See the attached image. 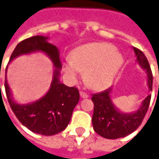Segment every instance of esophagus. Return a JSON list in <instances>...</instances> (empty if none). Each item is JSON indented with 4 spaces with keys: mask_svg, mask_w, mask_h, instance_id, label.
Segmentation results:
<instances>
[{
    "mask_svg": "<svg viewBox=\"0 0 159 159\" xmlns=\"http://www.w3.org/2000/svg\"><path fill=\"white\" fill-rule=\"evenodd\" d=\"M80 96L82 98H88L89 95L87 93H85L84 91H80Z\"/></svg>",
    "mask_w": 159,
    "mask_h": 159,
    "instance_id": "esophagus-1",
    "label": "esophagus"
}]
</instances>
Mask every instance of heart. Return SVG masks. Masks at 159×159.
<instances>
[{
    "instance_id": "obj_1",
    "label": "heart",
    "mask_w": 159,
    "mask_h": 159,
    "mask_svg": "<svg viewBox=\"0 0 159 159\" xmlns=\"http://www.w3.org/2000/svg\"><path fill=\"white\" fill-rule=\"evenodd\" d=\"M70 57L63 65L65 75L75 82L81 72H85V80L94 89L111 85L124 61L122 54L111 44L100 43L80 46L72 51Z\"/></svg>"
}]
</instances>
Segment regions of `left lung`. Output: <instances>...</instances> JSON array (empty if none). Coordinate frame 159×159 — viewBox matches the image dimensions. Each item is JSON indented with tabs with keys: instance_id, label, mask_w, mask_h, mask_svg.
<instances>
[{
	"instance_id": "left-lung-1",
	"label": "left lung",
	"mask_w": 159,
	"mask_h": 159,
	"mask_svg": "<svg viewBox=\"0 0 159 159\" xmlns=\"http://www.w3.org/2000/svg\"><path fill=\"white\" fill-rule=\"evenodd\" d=\"M136 55V61L147 74V85L149 93L152 90V73L146 57L139 48H133ZM112 88L95 94L91 100L94 102V113L92 125L94 130L102 138L116 139L124 138L132 133L141 125L147 112L151 101V95L143 99L141 105L133 112H124L117 109L111 99Z\"/></svg>"
}]
</instances>
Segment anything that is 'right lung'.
Listing matches in <instances>:
<instances>
[{"mask_svg": "<svg viewBox=\"0 0 159 159\" xmlns=\"http://www.w3.org/2000/svg\"><path fill=\"white\" fill-rule=\"evenodd\" d=\"M35 52L45 54L54 66L52 82L48 92L34 102L19 103L13 98L7 75L5 90L12 111L22 125L34 133L52 136L65 129L70 124L73 111L79 102V91L75 87H68L60 82V52L57 46L48 43V36L35 35L18 43L9 62L20 56Z\"/></svg>", "mask_w": 159, "mask_h": 159, "instance_id": "1", "label": "right lung"}]
</instances>
